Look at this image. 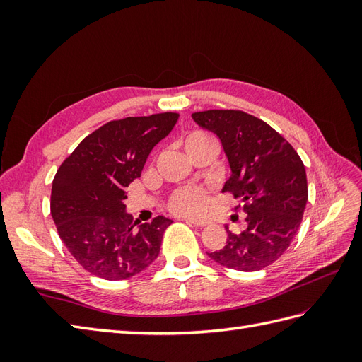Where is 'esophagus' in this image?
Returning a JSON list of instances; mask_svg holds the SVG:
<instances>
[{"instance_id": "esophagus-1", "label": "esophagus", "mask_w": 362, "mask_h": 362, "mask_svg": "<svg viewBox=\"0 0 362 362\" xmlns=\"http://www.w3.org/2000/svg\"><path fill=\"white\" fill-rule=\"evenodd\" d=\"M188 224H193V226H196V227H205V226H209L210 224V221H206V219H197V218H188V219H185Z\"/></svg>"}]
</instances>
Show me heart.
<instances>
[{"label": "heart", "mask_w": 362, "mask_h": 362, "mask_svg": "<svg viewBox=\"0 0 362 362\" xmlns=\"http://www.w3.org/2000/svg\"><path fill=\"white\" fill-rule=\"evenodd\" d=\"M216 143L211 135L202 130H193L182 140L183 148L187 152L194 149L196 146ZM206 205H209V196H206L202 188L197 187H183L175 189L168 199V209L175 214H183V216H191V214L204 213Z\"/></svg>", "instance_id": "b5f03b06"}]
</instances>
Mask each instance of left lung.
I'll use <instances>...</instances> for the list:
<instances>
[{
    "instance_id": "left-lung-1",
    "label": "left lung",
    "mask_w": 362,
    "mask_h": 362,
    "mask_svg": "<svg viewBox=\"0 0 362 362\" xmlns=\"http://www.w3.org/2000/svg\"><path fill=\"white\" fill-rule=\"evenodd\" d=\"M219 136L232 175L222 193H232L245 213L241 233L227 230V243L209 257L230 269L255 272L279 259L294 240L308 202L303 161L271 126L241 110L191 115Z\"/></svg>"
}]
</instances>
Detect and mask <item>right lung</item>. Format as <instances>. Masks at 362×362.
<instances>
[{
  "instance_id": "obj_1",
  "label": "right lung",
  "mask_w": 362,
  "mask_h": 362,
  "mask_svg": "<svg viewBox=\"0 0 362 362\" xmlns=\"http://www.w3.org/2000/svg\"><path fill=\"white\" fill-rule=\"evenodd\" d=\"M177 119L179 113L165 112L107 122L57 169L51 189L54 224L74 259L99 279H130L158 257L173 221L134 222L126 213V188L141 175L153 146Z\"/></svg>"
}]
</instances>
